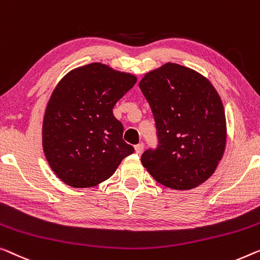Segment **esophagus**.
<instances>
[{"label": "esophagus", "instance_id": "34e87169", "mask_svg": "<svg viewBox=\"0 0 260 260\" xmlns=\"http://www.w3.org/2000/svg\"><path fill=\"white\" fill-rule=\"evenodd\" d=\"M134 148H135V153L139 154V155L142 154V152H143V143H139V145L135 146Z\"/></svg>", "mask_w": 260, "mask_h": 260}]
</instances>
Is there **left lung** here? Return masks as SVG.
<instances>
[{
  "label": "left lung",
  "mask_w": 260,
  "mask_h": 260,
  "mask_svg": "<svg viewBox=\"0 0 260 260\" xmlns=\"http://www.w3.org/2000/svg\"><path fill=\"white\" fill-rule=\"evenodd\" d=\"M139 87L152 108L158 146L141 164L155 181L175 190L204 183L222 160L226 120L222 99L195 70L167 63L146 73Z\"/></svg>",
  "instance_id": "left-lung-1"
}]
</instances>
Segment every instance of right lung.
I'll list each match as a JSON object with an SVG mask.
<instances>
[{"mask_svg":"<svg viewBox=\"0 0 260 260\" xmlns=\"http://www.w3.org/2000/svg\"><path fill=\"white\" fill-rule=\"evenodd\" d=\"M137 77L106 64L91 63L67 73L45 108L42 143L58 179L73 188H91L113 175L134 152L122 140L113 107Z\"/></svg>","mask_w":260,"mask_h":260,"instance_id":"1","label":"right lung"}]
</instances>
